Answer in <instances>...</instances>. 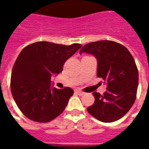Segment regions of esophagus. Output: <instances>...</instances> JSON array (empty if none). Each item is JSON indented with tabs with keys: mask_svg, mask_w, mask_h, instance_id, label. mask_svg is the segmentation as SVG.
Here are the masks:
<instances>
[{
	"mask_svg": "<svg viewBox=\"0 0 149 149\" xmlns=\"http://www.w3.org/2000/svg\"><path fill=\"white\" fill-rule=\"evenodd\" d=\"M75 93L78 94V95H80V96H81V95H84V92H82V91L81 90H78V89H76L75 90Z\"/></svg>",
	"mask_w": 149,
	"mask_h": 149,
	"instance_id": "34e87169",
	"label": "esophagus"
}]
</instances>
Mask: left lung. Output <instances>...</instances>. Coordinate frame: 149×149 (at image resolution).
<instances>
[{"mask_svg": "<svg viewBox=\"0 0 149 149\" xmlns=\"http://www.w3.org/2000/svg\"><path fill=\"white\" fill-rule=\"evenodd\" d=\"M83 52L97 58V77L107 84L103 95L93 93L95 102L88 112L100 121H116L129 111L136 97L139 76L134 59L127 48L112 40L87 44L80 50Z\"/></svg>", "mask_w": 149, "mask_h": 149, "instance_id": "8db88e82", "label": "left lung"}]
</instances>
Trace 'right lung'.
Here are the masks:
<instances>
[{
	"instance_id": "add662e5",
	"label": "right lung",
	"mask_w": 149,
	"mask_h": 149,
	"mask_svg": "<svg viewBox=\"0 0 149 149\" xmlns=\"http://www.w3.org/2000/svg\"><path fill=\"white\" fill-rule=\"evenodd\" d=\"M81 47L80 44L39 41L20 52L12 70L10 86L15 102L26 117L45 123L63 112L73 90L52 87L51 77L61 72L65 61Z\"/></svg>"
}]
</instances>
